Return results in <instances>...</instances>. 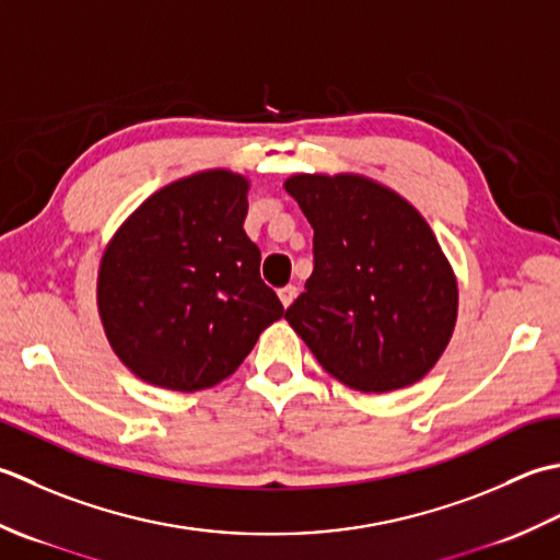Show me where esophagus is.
Wrapping results in <instances>:
<instances>
[{"label": "esophagus", "instance_id": "1", "mask_svg": "<svg viewBox=\"0 0 560 560\" xmlns=\"http://www.w3.org/2000/svg\"><path fill=\"white\" fill-rule=\"evenodd\" d=\"M278 294H280V302H282V306H284V310H288V306L294 302L296 288H294V284H284V288H280V290H278Z\"/></svg>", "mask_w": 560, "mask_h": 560}]
</instances>
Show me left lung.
I'll return each instance as SVG.
<instances>
[{
  "label": "left lung",
  "mask_w": 560,
  "mask_h": 560,
  "mask_svg": "<svg viewBox=\"0 0 560 560\" xmlns=\"http://www.w3.org/2000/svg\"><path fill=\"white\" fill-rule=\"evenodd\" d=\"M314 270L284 314L318 364L364 394L430 372L456 322V282L413 205L360 176H292Z\"/></svg>",
  "instance_id": "obj_1"
}]
</instances>
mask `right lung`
<instances>
[{"instance_id":"right-lung-1","label":"right lung","mask_w":560,"mask_h":560,"mask_svg":"<svg viewBox=\"0 0 560 560\" xmlns=\"http://www.w3.org/2000/svg\"><path fill=\"white\" fill-rule=\"evenodd\" d=\"M246 190V178L230 171L176 180L142 202L108 246L98 272L101 322L140 380L208 389L284 314L244 232Z\"/></svg>"}]
</instances>
